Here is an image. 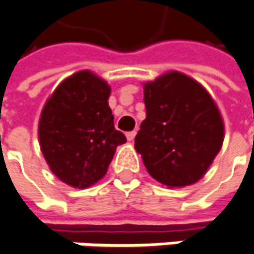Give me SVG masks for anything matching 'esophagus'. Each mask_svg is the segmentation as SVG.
I'll return each instance as SVG.
<instances>
[{
	"instance_id": "obj_1",
	"label": "esophagus",
	"mask_w": 254,
	"mask_h": 254,
	"mask_svg": "<svg viewBox=\"0 0 254 254\" xmlns=\"http://www.w3.org/2000/svg\"><path fill=\"white\" fill-rule=\"evenodd\" d=\"M135 136H136V130H130V132H127V141H133V139H135Z\"/></svg>"
}]
</instances>
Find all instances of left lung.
<instances>
[{"label": "left lung", "mask_w": 254, "mask_h": 254, "mask_svg": "<svg viewBox=\"0 0 254 254\" xmlns=\"http://www.w3.org/2000/svg\"><path fill=\"white\" fill-rule=\"evenodd\" d=\"M146 118L135 138L146 171L170 188L201 180L224 141V122L201 83L167 71L143 83Z\"/></svg>", "instance_id": "obj_1"}]
</instances>
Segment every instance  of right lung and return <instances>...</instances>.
<instances>
[{
	"mask_svg": "<svg viewBox=\"0 0 254 254\" xmlns=\"http://www.w3.org/2000/svg\"><path fill=\"white\" fill-rule=\"evenodd\" d=\"M111 86L90 70L66 77L47 99L38 121L40 148L52 172L73 188L102 180L127 138L113 127Z\"/></svg>",
	"mask_w": 254,
	"mask_h": 254,
	"instance_id": "1",
	"label": "right lung"
}]
</instances>
